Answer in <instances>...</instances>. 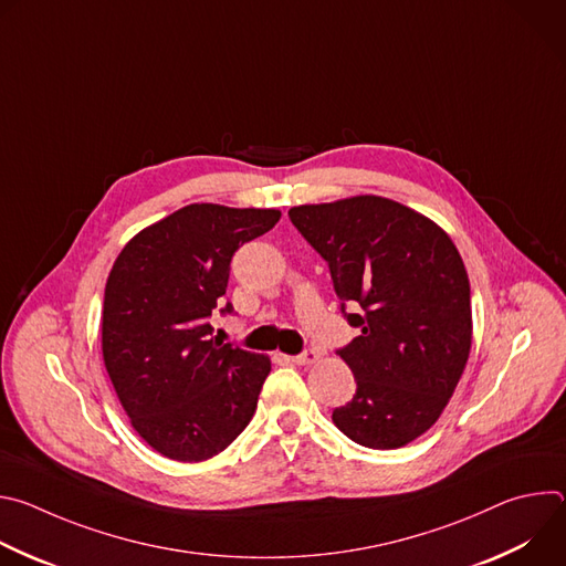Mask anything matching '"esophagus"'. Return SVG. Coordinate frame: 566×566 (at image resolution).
<instances>
[{
	"label": "esophagus",
	"instance_id": "34e87169",
	"mask_svg": "<svg viewBox=\"0 0 566 566\" xmlns=\"http://www.w3.org/2000/svg\"><path fill=\"white\" fill-rule=\"evenodd\" d=\"M289 360L295 363V365H313V363L319 360V354L313 352V349H306V352H302L300 356H289Z\"/></svg>",
	"mask_w": 566,
	"mask_h": 566
}]
</instances>
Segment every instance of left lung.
I'll return each mask as SVG.
<instances>
[{
  "label": "left lung",
  "instance_id": "obj_1",
  "mask_svg": "<svg viewBox=\"0 0 566 566\" xmlns=\"http://www.w3.org/2000/svg\"><path fill=\"white\" fill-rule=\"evenodd\" d=\"M327 260L345 313L360 329L340 358L356 394L332 419L352 441L394 450L446 410L472 345L470 282L450 234L398 201L358 195L289 210ZM345 311V304H343Z\"/></svg>",
  "mask_w": 566,
  "mask_h": 566
}]
</instances>
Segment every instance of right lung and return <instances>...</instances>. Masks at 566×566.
<instances>
[{
    "mask_svg": "<svg viewBox=\"0 0 566 566\" xmlns=\"http://www.w3.org/2000/svg\"><path fill=\"white\" fill-rule=\"evenodd\" d=\"M275 208L190 203L134 234L103 304V360L138 437L175 461L226 450L251 423L271 358L210 338L230 260ZM226 304L221 313H230Z\"/></svg>",
    "mask_w": 566,
    "mask_h": 566,
    "instance_id": "obj_1",
    "label": "right lung"
}]
</instances>
